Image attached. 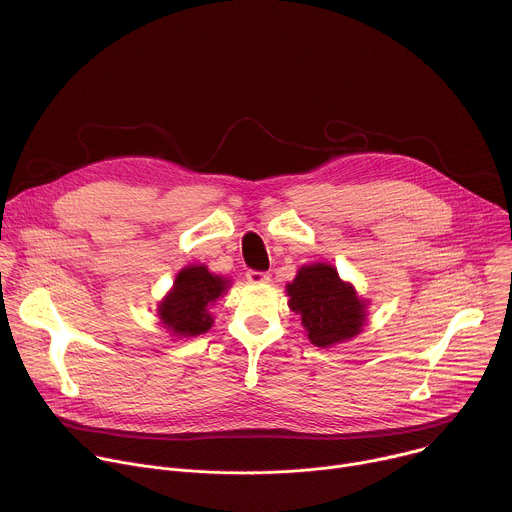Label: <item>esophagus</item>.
<instances>
[{"label": "esophagus", "instance_id": "1", "mask_svg": "<svg viewBox=\"0 0 512 512\" xmlns=\"http://www.w3.org/2000/svg\"><path fill=\"white\" fill-rule=\"evenodd\" d=\"M246 278L252 284H266V282H270V274L268 272H258V270H250L246 274Z\"/></svg>", "mask_w": 512, "mask_h": 512}]
</instances>
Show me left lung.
Here are the masks:
<instances>
[{
	"label": "left lung",
	"instance_id": "obj_1",
	"mask_svg": "<svg viewBox=\"0 0 512 512\" xmlns=\"http://www.w3.org/2000/svg\"><path fill=\"white\" fill-rule=\"evenodd\" d=\"M288 306L300 317L306 337L321 349L351 341L367 323V300L327 262L304 264L286 284Z\"/></svg>",
	"mask_w": 512,
	"mask_h": 512
}]
</instances>
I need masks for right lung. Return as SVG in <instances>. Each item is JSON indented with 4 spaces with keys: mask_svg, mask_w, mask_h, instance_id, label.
Returning a JSON list of instances; mask_svg holds the SVG:
<instances>
[{
    "mask_svg": "<svg viewBox=\"0 0 512 512\" xmlns=\"http://www.w3.org/2000/svg\"><path fill=\"white\" fill-rule=\"evenodd\" d=\"M230 278L214 274L206 264L181 268L171 290L157 304V317L171 337L193 339L214 325L210 309L230 288Z\"/></svg>",
    "mask_w": 512,
    "mask_h": 512,
    "instance_id": "obj_1",
    "label": "right lung"
}]
</instances>
